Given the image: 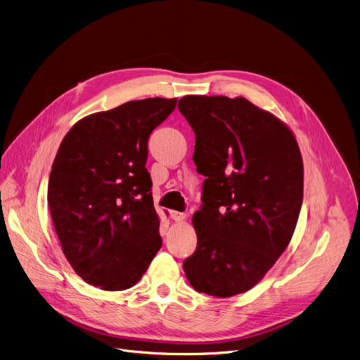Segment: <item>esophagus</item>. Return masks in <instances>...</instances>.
Returning a JSON list of instances; mask_svg holds the SVG:
<instances>
[{"label":"esophagus","instance_id":"34e87169","mask_svg":"<svg viewBox=\"0 0 360 360\" xmlns=\"http://www.w3.org/2000/svg\"><path fill=\"white\" fill-rule=\"evenodd\" d=\"M170 218H172L173 221L180 222V221H183V219L186 218V214H184V212H177V210H172V212H170Z\"/></svg>","mask_w":360,"mask_h":360}]
</instances>
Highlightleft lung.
<instances>
[{"mask_svg": "<svg viewBox=\"0 0 360 360\" xmlns=\"http://www.w3.org/2000/svg\"><path fill=\"white\" fill-rule=\"evenodd\" d=\"M179 110L205 176L198 245L183 269L198 292L234 297L262 281L293 236L304 198L300 148L279 119L243 97L184 96Z\"/></svg>", "mask_w": 360, "mask_h": 360, "instance_id": "left-lung-1", "label": "left lung"}]
</instances>
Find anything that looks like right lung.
Listing matches in <instances>:
<instances>
[{"mask_svg": "<svg viewBox=\"0 0 360 360\" xmlns=\"http://www.w3.org/2000/svg\"><path fill=\"white\" fill-rule=\"evenodd\" d=\"M176 103L128 101L81 119L60 142L48 205L63 255L93 286L132 288L161 248L145 164L150 135Z\"/></svg>", "mask_w": 360, "mask_h": 360, "instance_id": "1", "label": "right lung"}]
</instances>
